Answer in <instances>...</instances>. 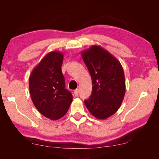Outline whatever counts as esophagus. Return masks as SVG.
<instances>
[{
	"label": "esophagus",
	"mask_w": 159,
	"mask_h": 159,
	"mask_svg": "<svg viewBox=\"0 0 159 159\" xmlns=\"http://www.w3.org/2000/svg\"><path fill=\"white\" fill-rule=\"evenodd\" d=\"M79 89H76L74 90V95H75L76 96H77L78 95H79Z\"/></svg>",
	"instance_id": "1"
}]
</instances>
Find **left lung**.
Instances as JSON below:
<instances>
[{
  "label": "left lung",
  "instance_id": "obj_1",
  "mask_svg": "<svg viewBox=\"0 0 159 159\" xmlns=\"http://www.w3.org/2000/svg\"><path fill=\"white\" fill-rule=\"evenodd\" d=\"M92 80V93L85 100L93 116L105 120L117 112L124 100L126 83L124 70L116 57L100 46L81 52Z\"/></svg>",
  "mask_w": 159,
  "mask_h": 159
}]
</instances>
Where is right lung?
I'll use <instances>...</instances> for the list:
<instances>
[{"label": "right lung", "mask_w": 159, "mask_h": 159, "mask_svg": "<svg viewBox=\"0 0 159 159\" xmlns=\"http://www.w3.org/2000/svg\"><path fill=\"white\" fill-rule=\"evenodd\" d=\"M63 60L62 52L48 53L33 69L29 80L33 104L40 113L52 120H59L67 113L73 98L65 88Z\"/></svg>", "instance_id": "obj_1"}]
</instances>
